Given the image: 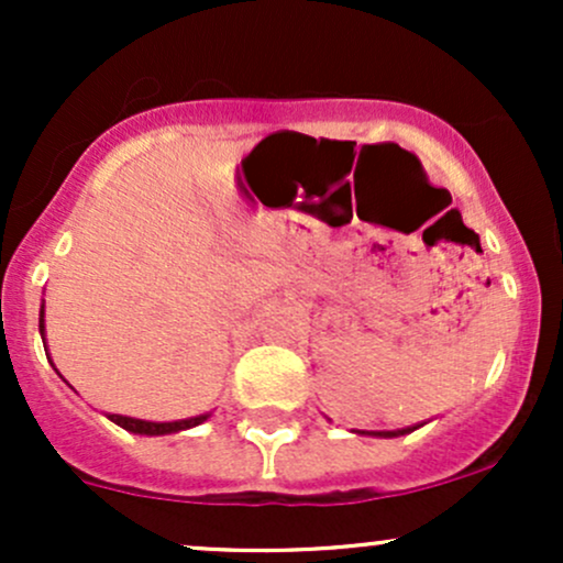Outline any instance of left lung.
<instances>
[{"instance_id":"8db88e82","label":"left lung","mask_w":563,"mask_h":563,"mask_svg":"<svg viewBox=\"0 0 563 563\" xmlns=\"http://www.w3.org/2000/svg\"><path fill=\"white\" fill-rule=\"evenodd\" d=\"M412 429H418V426H412ZM410 426L407 429H397V431H360V434H373V437H402L407 431H412Z\"/></svg>"}]
</instances>
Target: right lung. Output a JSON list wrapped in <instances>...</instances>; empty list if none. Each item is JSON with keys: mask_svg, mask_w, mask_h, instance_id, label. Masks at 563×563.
I'll use <instances>...</instances> for the list:
<instances>
[{"mask_svg": "<svg viewBox=\"0 0 563 563\" xmlns=\"http://www.w3.org/2000/svg\"><path fill=\"white\" fill-rule=\"evenodd\" d=\"M38 333H42L44 341V303H42V312H38ZM115 426L121 429L132 431V434H145V437H161V434H177V431L192 429V426L203 423L209 418V412L196 418H185V421H172V423H153V421H140V418H129V416H108Z\"/></svg>", "mask_w": 563, "mask_h": 563, "instance_id": "1", "label": "right lung"}]
</instances>
